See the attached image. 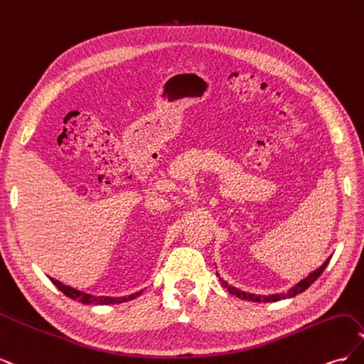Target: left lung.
<instances>
[{"mask_svg": "<svg viewBox=\"0 0 364 364\" xmlns=\"http://www.w3.org/2000/svg\"><path fill=\"white\" fill-rule=\"evenodd\" d=\"M328 262H329V259H326V261L323 262V266L318 267L316 272H313V273L310 274V277L302 279L299 284H296L294 287H293L291 290H289L285 294H270V296L250 294V293L241 291V290H238V289H235V287H230V285H228V282H225L223 279H222V284H223L225 289H228V291H229L230 294H234V296L240 297V299H247V301H252V302H277V301L285 299V297H293V296H297V294H301L302 291H305V290H306L308 287H310V285L323 273L325 267L328 266Z\"/></svg>", "mask_w": 364, "mask_h": 364, "instance_id": "obj_1", "label": "left lung"}]
</instances>
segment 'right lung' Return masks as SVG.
Listing matches in <instances>:
<instances>
[{
  "label": "right lung",
  "instance_id": "1",
  "mask_svg": "<svg viewBox=\"0 0 364 364\" xmlns=\"http://www.w3.org/2000/svg\"><path fill=\"white\" fill-rule=\"evenodd\" d=\"M51 282L56 285V287L65 294L71 297L73 301H77V302H82V304H87V305H109V304H121V302H127V301H132L135 299L136 296H139V293H134L130 294L127 297H98V296H91L87 293H82L79 290H75L73 287H68V285H63L62 282H59L58 279H53L50 278Z\"/></svg>",
  "mask_w": 364,
  "mask_h": 364
}]
</instances>
